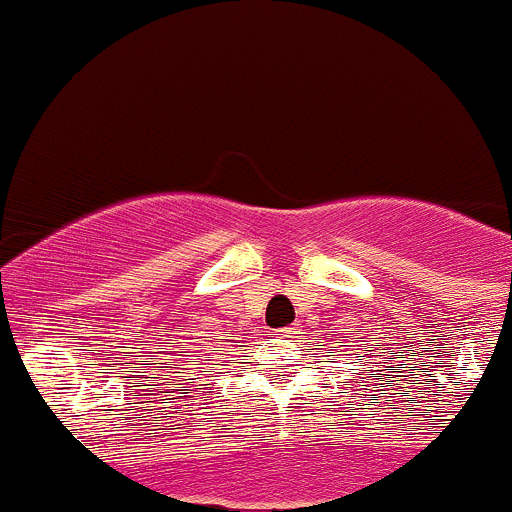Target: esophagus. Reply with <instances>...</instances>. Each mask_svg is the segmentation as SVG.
I'll return each instance as SVG.
<instances>
[{
    "label": "esophagus",
    "instance_id": "esophagus-1",
    "mask_svg": "<svg viewBox=\"0 0 512 512\" xmlns=\"http://www.w3.org/2000/svg\"><path fill=\"white\" fill-rule=\"evenodd\" d=\"M293 333H298L296 326H288V328H281V331H276V336L281 338H293Z\"/></svg>",
    "mask_w": 512,
    "mask_h": 512
}]
</instances>
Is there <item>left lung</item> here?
<instances>
[{
  "label": "left lung",
  "instance_id": "left-lung-1",
  "mask_svg": "<svg viewBox=\"0 0 512 512\" xmlns=\"http://www.w3.org/2000/svg\"><path fill=\"white\" fill-rule=\"evenodd\" d=\"M356 358H358V353H356ZM371 376H378V373H371ZM381 376H383V373H381ZM381 386H383V383H381Z\"/></svg>",
  "mask_w": 512,
  "mask_h": 512
}]
</instances>
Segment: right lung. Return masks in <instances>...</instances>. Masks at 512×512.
<instances>
[{"label":"right lung","mask_w":512,"mask_h":512,"mask_svg":"<svg viewBox=\"0 0 512 512\" xmlns=\"http://www.w3.org/2000/svg\"><path fill=\"white\" fill-rule=\"evenodd\" d=\"M181 353H186V351H181ZM176 366V363H171V368H174Z\"/></svg>","instance_id":"right-lung-1"}]
</instances>
